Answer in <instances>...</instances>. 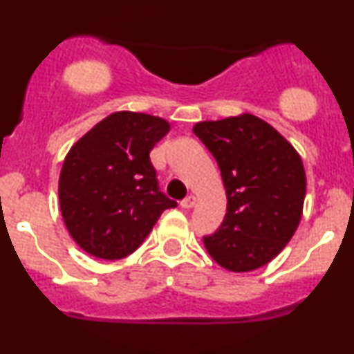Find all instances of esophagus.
Wrapping results in <instances>:
<instances>
[{
	"instance_id": "esophagus-1",
	"label": "esophagus",
	"mask_w": 354,
	"mask_h": 354,
	"mask_svg": "<svg viewBox=\"0 0 354 354\" xmlns=\"http://www.w3.org/2000/svg\"><path fill=\"white\" fill-rule=\"evenodd\" d=\"M194 203H196V196H194V194H189V196H186L185 200L180 203V205H181V208L189 209V208H193Z\"/></svg>"
}]
</instances>
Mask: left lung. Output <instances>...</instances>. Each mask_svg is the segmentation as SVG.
<instances>
[{"label":"left lung","instance_id":"left-lung-1","mask_svg":"<svg viewBox=\"0 0 354 354\" xmlns=\"http://www.w3.org/2000/svg\"><path fill=\"white\" fill-rule=\"evenodd\" d=\"M193 131L213 153L228 198L219 230L203 238L206 251L233 273L268 265L301 221L306 194L301 156L281 133L251 113L200 121Z\"/></svg>","mask_w":354,"mask_h":354}]
</instances>
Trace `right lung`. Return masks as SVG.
<instances>
[{
    "label": "right lung",
    "mask_w": 354,
    "mask_h": 354,
    "mask_svg": "<svg viewBox=\"0 0 354 354\" xmlns=\"http://www.w3.org/2000/svg\"><path fill=\"white\" fill-rule=\"evenodd\" d=\"M163 118L116 111L96 123L64 156L58 181L59 209L81 250L121 259L140 248L165 209L149 151L169 131Z\"/></svg>",
    "instance_id": "obj_1"
}]
</instances>
